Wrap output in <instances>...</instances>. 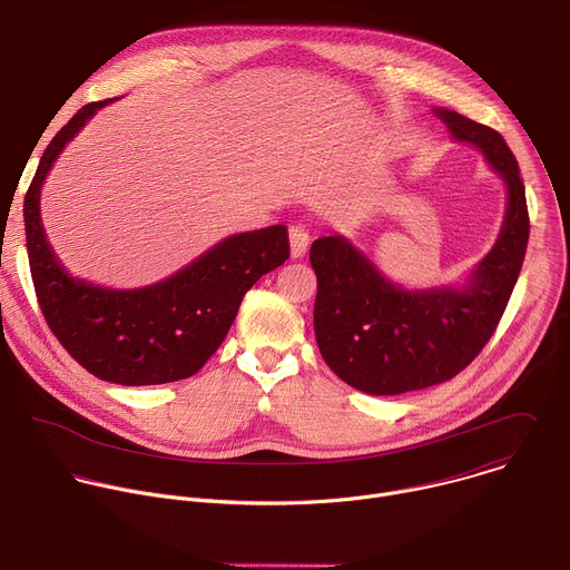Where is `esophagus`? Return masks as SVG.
Masks as SVG:
<instances>
[{"mask_svg":"<svg viewBox=\"0 0 570 570\" xmlns=\"http://www.w3.org/2000/svg\"><path fill=\"white\" fill-rule=\"evenodd\" d=\"M288 243H291V257L299 259L304 257L308 248V232L302 225H291L288 227Z\"/></svg>","mask_w":570,"mask_h":570,"instance_id":"34e87169","label":"esophagus"}]
</instances>
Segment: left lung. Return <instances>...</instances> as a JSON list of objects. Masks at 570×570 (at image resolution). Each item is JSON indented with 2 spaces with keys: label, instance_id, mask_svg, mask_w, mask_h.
<instances>
[{
  "label": "left lung",
  "instance_id": "obj_1",
  "mask_svg": "<svg viewBox=\"0 0 570 570\" xmlns=\"http://www.w3.org/2000/svg\"><path fill=\"white\" fill-rule=\"evenodd\" d=\"M453 139L484 155L508 187V212L494 248L462 288L405 291L343 236L311 243L317 277L313 330L320 354L345 383L367 394L431 387L462 372L497 332L519 279L530 216L519 161L501 132L435 108Z\"/></svg>",
  "mask_w": 570,
  "mask_h": 570
}]
</instances>
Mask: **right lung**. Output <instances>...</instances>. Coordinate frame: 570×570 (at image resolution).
Returning a JSON list of instances; mask_svg holds the SVG:
<instances>
[{"mask_svg":"<svg viewBox=\"0 0 570 570\" xmlns=\"http://www.w3.org/2000/svg\"><path fill=\"white\" fill-rule=\"evenodd\" d=\"M110 101L83 106L58 130L24 196L38 304L69 356L101 381L159 385L189 379L220 347L243 295L288 259V229L271 225L227 236L187 268L144 288L117 291L71 277L49 246L40 191L65 144Z\"/></svg>","mask_w":570,"mask_h":570,"instance_id":"right-lung-1","label":"right lung"}]
</instances>
